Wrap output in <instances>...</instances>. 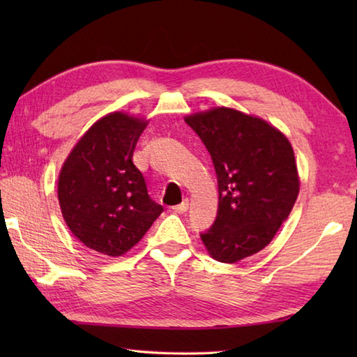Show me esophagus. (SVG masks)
<instances>
[{
	"mask_svg": "<svg viewBox=\"0 0 357 357\" xmlns=\"http://www.w3.org/2000/svg\"><path fill=\"white\" fill-rule=\"evenodd\" d=\"M172 210L174 211V213H185V211L188 210V201L185 199L184 202H181V204H178V206H174V207H172Z\"/></svg>",
	"mask_w": 357,
	"mask_h": 357,
	"instance_id": "34e87169",
	"label": "esophagus"
}]
</instances>
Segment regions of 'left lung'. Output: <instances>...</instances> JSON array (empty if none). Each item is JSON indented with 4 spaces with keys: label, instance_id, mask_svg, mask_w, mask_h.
<instances>
[{
    "label": "left lung",
    "instance_id": "obj_1",
    "mask_svg": "<svg viewBox=\"0 0 357 357\" xmlns=\"http://www.w3.org/2000/svg\"><path fill=\"white\" fill-rule=\"evenodd\" d=\"M213 159L219 206L201 234L213 259L234 264L267 247L299 195V173L287 136L262 118L213 107L184 118Z\"/></svg>",
    "mask_w": 357,
    "mask_h": 357
}]
</instances>
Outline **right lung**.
<instances>
[{
  "instance_id": "right-lung-1",
  "label": "right lung",
  "mask_w": 357,
  "mask_h": 357,
  "mask_svg": "<svg viewBox=\"0 0 357 357\" xmlns=\"http://www.w3.org/2000/svg\"><path fill=\"white\" fill-rule=\"evenodd\" d=\"M146 118L112 112L98 119L66 158L58 176V201L69 230L87 248L126 255L162 213L150 199L132 158Z\"/></svg>"
}]
</instances>
